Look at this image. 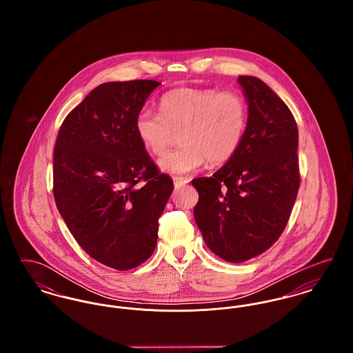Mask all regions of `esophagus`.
<instances>
[{"instance_id":"1","label":"esophagus","mask_w":353,"mask_h":353,"mask_svg":"<svg viewBox=\"0 0 353 353\" xmlns=\"http://www.w3.org/2000/svg\"><path fill=\"white\" fill-rule=\"evenodd\" d=\"M190 180L186 177H173V183L174 186H183V185L188 184Z\"/></svg>"}]
</instances>
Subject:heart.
Wrapping results in <instances>:
<instances>
[{
  "mask_svg": "<svg viewBox=\"0 0 353 353\" xmlns=\"http://www.w3.org/2000/svg\"><path fill=\"white\" fill-rule=\"evenodd\" d=\"M248 124V107L234 91L216 88H176L160 101V114L143 110L134 119V131L147 151L160 156L173 132L181 148L159 160V168L185 174L200 168L205 160L219 165L234 156Z\"/></svg>",
  "mask_w": 353,
  "mask_h": 353,
  "instance_id": "obj_1",
  "label": "heart"
}]
</instances>
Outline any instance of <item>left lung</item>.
I'll return each instance as SVG.
<instances>
[{"label": "left lung", "instance_id": "left-lung-1", "mask_svg": "<svg viewBox=\"0 0 353 353\" xmlns=\"http://www.w3.org/2000/svg\"><path fill=\"white\" fill-rule=\"evenodd\" d=\"M248 101L241 145L212 177L192 181L193 210L206 246L230 263L266 252L281 236L299 189L298 127L290 108L268 84L238 77Z\"/></svg>", "mask_w": 353, "mask_h": 353}]
</instances>
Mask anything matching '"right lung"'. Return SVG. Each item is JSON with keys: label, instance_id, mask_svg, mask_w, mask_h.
Instances as JSON below:
<instances>
[{"label": "right lung", "instance_id": "right-lung-1", "mask_svg": "<svg viewBox=\"0 0 353 353\" xmlns=\"http://www.w3.org/2000/svg\"><path fill=\"white\" fill-rule=\"evenodd\" d=\"M159 84L98 85L66 117L54 148V199L68 230L91 258L120 271L151 256L173 190L134 131Z\"/></svg>", "mask_w": 353, "mask_h": 353}]
</instances>
